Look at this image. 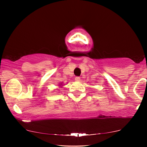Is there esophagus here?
Segmentation results:
<instances>
[{
	"instance_id": "34e87169",
	"label": "esophagus",
	"mask_w": 147,
	"mask_h": 147,
	"mask_svg": "<svg viewBox=\"0 0 147 147\" xmlns=\"http://www.w3.org/2000/svg\"><path fill=\"white\" fill-rule=\"evenodd\" d=\"M80 80H81V78H80V77H79V76H76L75 78V80L77 81V82H79V81H80Z\"/></svg>"
}]
</instances>
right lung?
Segmentation results:
<instances>
[{
    "mask_svg": "<svg viewBox=\"0 0 147 147\" xmlns=\"http://www.w3.org/2000/svg\"><path fill=\"white\" fill-rule=\"evenodd\" d=\"M61 85H62V84H61Z\"/></svg>",
    "mask_w": 147,
    "mask_h": 147,
    "instance_id": "obj_1",
    "label": "right lung"
}]
</instances>
